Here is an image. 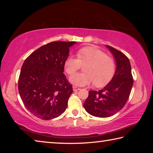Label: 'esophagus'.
Instances as JSON below:
<instances>
[{"label": "esophagus", "mask_w": 153, "mask_h": 153, "mask_svg": "<svg viewBox=\"0 0 153 153\" xmlns=\"http://www.w3.org/2000/svg\"><path fill=\"white\" fill-rule=\"evenodd\" d=\"M79 90H80L79 88L77 87V86H73V90H74V92H76V91H78Z\"/></svg>", "instance_id": "34e87169"}]
</instances>
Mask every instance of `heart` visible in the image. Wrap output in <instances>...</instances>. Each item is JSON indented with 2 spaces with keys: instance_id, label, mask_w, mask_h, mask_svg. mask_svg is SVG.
Returning a JSON list of instances; mask_svg holds the SVG:
<instances>
[{
  "instance_id": "obj_1",
  "label": "heart",
  "mask_w": 153,
  "mask_h": 153,
  "mask_svg": "<svg viewBox=\"0 0 153 153\" xmlns=\"http://www.w3.org/2000/svg\"><path fill=\"white\" fill-rule=\"evenodd\" d=\"M86 63L84 67L86 72L77 73L69 77L71 84L84 86L94 83L96 86L102 87L107 84L115 74V61L95 46L83 47L77 51V56H69L65 61V70L68 75H72L82 64Z\"/></svg>"
}]
</instances>
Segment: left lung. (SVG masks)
<instances>
[{"label": "left lung", "instance_id": "8db88e82", "mask_svg": "<svg viewBox=\"0 0 153 153\" xmlns=\"http://www.w3.org/2000/svg\"><path fill=\"white\" fill-rule=\"evenodd\" d=\"M106 46L115 59V74L104 88L90 90L84 103L87 112L97 117H111L119 112L128 101L134 82L129 59L117 49Z\"/></svg>", "mask_w": 153, "mask_h": 153}]
</instances>
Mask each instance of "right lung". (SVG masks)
<instances>
[{"label":"right lung","instance_id":"add662e5","mask_svg":"<svg viewBox=\"0 0 153 153\" xmlns=\"http://www.w3.org/2000/svg\"><path fill=\"white\" fill-rule=\"evenodd\" d=\"M76 42H52L41 46L25 59L21 69L18 89L30 112L49 120L60 116L73 92L63 74L69 48Z\"/></svg>","mask_w":153,"mask_h":153}]
</instances>
